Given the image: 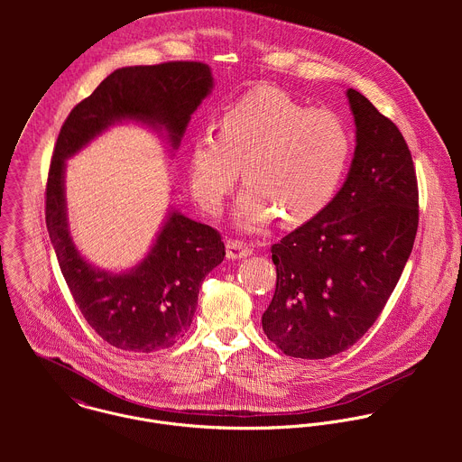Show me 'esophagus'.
Returning a JSON list of instances; mask_svg holds the SVG:
<instances>
[{"mask_svg": "<svg viewBox=\"0 0 462 462\" xmlns=\"http://www.w3.org/2000/svg\"><path fill=\"white\" fill-rule=\"evenodd\" d=\"M226 253H227V260H244L253 254V247L240 240H227Z\"/></svg>", "mask_w": 462, "mask_h": 462, "instance_id": "1", "label": "esophagus"}]
</instances>
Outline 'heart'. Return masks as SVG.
I'll return each instance as SVG.
<instances>
[{
    "instance_id": "obj_1",
    "label": "heart",
    "mask_w": 462,
    "mask_h": 462,
    "mask_svg": "<svg viewBox=\"0 0 462 462\" xmlns=\"http://www.w3.org/2000/svg\"><path fill=\"white\" fill-rule=\"evenodd\" d=\"M348 156L350 138L337 117L263 87L226 110L218 133L192 140L189 180L200 208L217 213L242 167L247 187L235 206L236 226L258 231L277 215L299 226L329 204Z\"/></svg>"
}]
</instances>
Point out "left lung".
Wrapping results in <instances>:
<instances>
[{"label":"left lung","mask_w":462,"mask_h":462,"mask_svg":"<svg viewBox=\"0 0 462 462\" xmlns=\"http://www.w3.org/2000/svg\"><path fill=\"white\" fill-rule=\"evenodd\" d=\"M356 125L348 174L329 204L272 245L275 293L264 334L286 356L326 359L374 326L412 251L418 185L395 125L345 92Z\"/></svg>","instance_id":"8db88e82"}]
</instances>
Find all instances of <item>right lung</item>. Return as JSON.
Wrapping results in <instances>:
<instances>
[{
	"mask_svg": "<svg viewBox=\"0 0 462 462\" xmlns=\"http://www.w3.org/2000/svg\"><path fill=\"white\" fill-rule=\"evenodd\" d=\"M215 87L200 62L121 67L72 108L60 130L46 187V226L67 286L88 326L112 346L154 352L192 326L199 288L226 256L220 235L169 204L145 256L132 268L106 270L76 247L67 215V160L119 125L158 133L169 151Z\"/></svg>",
	"mask_w": 462,
	"mask_h": 462,
	"instance_id": "add662e5",
	"label": "right lung"
}]
</instances>
